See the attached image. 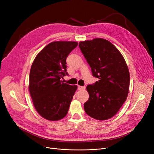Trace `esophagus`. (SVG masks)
I'll return each instance as SVG.
<instances>
[{"instance_id": "1", "label": "esophagus", "mask_w": 154, "mask_h": 154, "mask_svg": "<svg viewBox=\"0 0 154 154\" xmlns=\"http://www.w3.org/2000/svg\"><path fill=\"white\" fill-rule=\"evenodd\" d=\"M85 87H82V86H80V85L78 86V90H83V89H85Z\"/></svg>"}]
</instances>
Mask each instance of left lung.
<instances>
[{"instance_id":"8db88e82","label":"left lung","mask_w":154,"mask_h":154,"mask_svg":"<svg viewBox=\"0 0 154 154\" xmlns=\"http://www.w3.org/2000/svg\"><path fill=\"white\" fill-rule=\"evenodd\" d=\"M82 53L99 79L86 89L89 97L84 103L87 115L97 120L112 118L127 100L130 73L124 57L109 40L96 38L79 43Z\"/></svg>"}]
</instances>
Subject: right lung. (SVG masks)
Listing matches in <instances>:
<instances>
[{"label":"right lung","mask_w":154,"mask_h":154,"mask_svg":"<svg viewBox=\"0 0 154 154\" xmlns=\"http://www.w3.org/2000/svg\"><path fill=\"white\" fill-rule=\"evenodd\" d=\"M77 42L55 41L36 55L30 70L29 90L36 110L44 119L55 122L68 112L77 85L61 79L68 74L66 58Z\"/></svg>","instance_id":"obj_1"}]
</instances>
